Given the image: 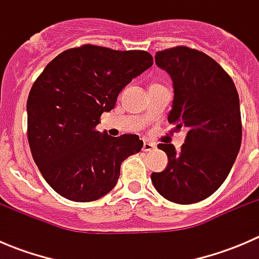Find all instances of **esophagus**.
Wrapping results in <instances>:
<instances>
[{
    "label": "esophagus",
    "mask_w": 259,
    "mask_h": 259,
    "mask_svg": "<svg viewBox=\"0 0 259 259\" xmlns=\"http://www.w3.org/2000/svg\"><path fill=\"white\" fill-rule=\"evenodd\" d=\"M155 148H156L155 144H154V143H150V142H144V145H143V150L144 151H151V150H154Z\"/></svg>",
    "instance_id": "obj_1"
}]
</instances>
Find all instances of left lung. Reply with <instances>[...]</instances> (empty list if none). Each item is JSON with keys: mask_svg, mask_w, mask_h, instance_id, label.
Returning a JSON list of instances; mask_svg holds the SVG:
<instances>
[{"mask_svg": "<svg viewBox=\"0 0 259 259\" xmlns=\"http://www.w3.org/2000/svg\"><path fill=\"white\" fill-rule=\"evenodd\" d=\"M155 62L170 75L174 100L168 121L188 130L179 151L159 144L168 165L151 174L160 195L179 204L200 202L228 177L242 143L239 96L221 65L187 46L156 52Z\"/></svg>", "mask_w": 259, "mask_h": 259, "instance_id": "left-lung-1", "label": "left lung"}]
</instances>
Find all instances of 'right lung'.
I'll return each instance as SVG.
<instances>
[{"instance_id":"obj_1","label":"right lung","mask_w":259,"mask_h":259,"mask_svg":"<svg viewBox=\"0 0 259 259\" xmlns=\"http://www.w3.org/2000/svg\"><path fill=\"white\" fill-rule=\"evenodd\" d=\"M153 65L146 51L83 45L61 52L32 85L27 100V139L50 187L74 202H93L116 185L120 165L139 153L138 135L96 132L101 114Z\"/></svg>"}]
</instances>
